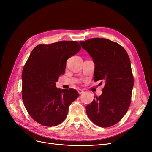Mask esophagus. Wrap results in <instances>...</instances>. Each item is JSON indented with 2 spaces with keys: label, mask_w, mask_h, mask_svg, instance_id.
Returning a JSON list of instances; mask_svg holds the SVG:
<instances>
[{
  "label": "esophagus",
  "mask_w": 152,
  "mask_h": 152,
  "mask_svg": "<svg viewBox=\"0 0 152 152\" xmlns=\"http://www.w3.org/2000/svg\"><path fill=\"white\" fill-rule=\"evenodd\" d=\"M78 92H79V94H83L84 93V90H82V89H78Z\"/></svg>",
  "instance_id": "obj_1"
}]
</instances>
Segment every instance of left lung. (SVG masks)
<instances>
[{
	"label": "left lung",
	"instance_id": "obj_1",
	"mask_svg": "<svg viewBox=\"0 0 152 152\" xmlns=\"http://www.w3.org/2000/svg\"><path fill=\"white\" fill-rule=\"evenodd\" d=\"M80 44L94 63V80L105 83L102 94L94 96L86 106V113L99 127L113 126L125 115L131 104L134 79L129 57L121 45L107 39H91Z\"/></svg>",
	"mask_w": 152,
	"mask_h": 152
}]
</instances>
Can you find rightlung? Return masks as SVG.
I'll use <instances>...</instances> for the list:
<instances>
[{
	"mask_svg": "<svg viewBox=\"0 0 152 152\" xmlns=\"http://www.w3.org/2000/svg\"><path fill=\"white\" fill-rule=\"evenodd\" d=\"M81 48L77 41L39 44L32 50L22 72V99L31 117L44 126H56L66 118L70 104L79 94L58 89L67 59Z\"/></svg>",
	"mask_w": 152,
	"mask_h": 152,
	"instance_id": "1",
	"label": "right lung"
}]
</instances>
